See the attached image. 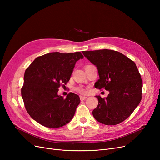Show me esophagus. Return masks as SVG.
Returning a JSON list of instances; mask_svg holds the SVG:
<instances>
[{
	"instance_id": "1",
	"label": "esophagus",
	"mask_w": 160,
	"mask_h": 160,
	"mask_svg": "<svg viewBox=\"0 0 160 160\" xmlns=\"http://www.w3.org/2000/svg\"><path fill=\"white\" fill-rule=\"evenodd\" d=\"M80 98L81 100H85L86 98H87V97H86V96H80Z\"/></svg>"
}]
</instances>
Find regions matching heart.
I'll list each match as a JSON object with an SVG mask.
<instances>
[{
    "instance_id": "b5f03b06",
    "label": "heart",
    "mask_w": 160,
    "mask_h": 160,
    "mask_svg": "<svg viewBox=\"0 0 160 160\" xmlns=\"http://www.w3.org/2000/svg\"><path fill=\"white\" fill-rule=\"evenodd\" d=\"M77 91H78V92H80V93H86V92L85 89H83L82 88H77Z\"/></svg>"
}]
</instances>
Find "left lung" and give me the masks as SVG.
<instances>
[{"label": "left lung", "instance_id": "obj_1", "mask_svg": "<svg viewBox=\"0 0 160 160\" xmlns=\"http://www.w3.org/2000/svg\"><path fill=\"white\" fill-rule=\"evenodd\" d=\"M98 69L99 79L95 88L110 92L102 98L100 95L93 115L106 125L118 124L133 113L141 102L142 82L136 63L121 52L102 49L82 51Z\"/></svg>", "mask_w": 160, "mask_h": 160}]
</instances>
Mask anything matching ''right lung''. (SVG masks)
<instances>
[{
	"instance_id": "right-lung-1",
	"label": "right lung",
	"mask_w": 160,
	"mask_h": 160,
	"mask_svg": "<svg viewBox=\"0 0 160 160\" xmlns=\"http://www.w3.org/2000/svg\"><path fill=\"white\" fill-rule=\"evenodd\" d=\"M83 58L80 52H50L36 58L26 69L21 95L33 120L51 128L62 127L72 120L80 97L70 93L63 98L58 95V88L69 81L76 62Z\"/></svg>"
}]
</instances>
